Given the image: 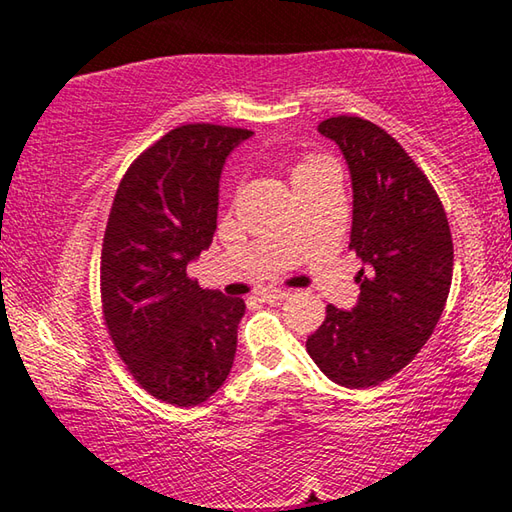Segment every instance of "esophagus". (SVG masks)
Returning a JSON list of instances; mask_svg holds the SVG:
<instances>
[{
  "label": "esophagus",
  "instance_id": "1",
  "mask_svg": "<svg viewBox=\"0 0 512 512\" xmlns=\"http://www.w3.org/2000/svg\"><path fill=\"white\" fill-rule=\"evenodd\" d=\"M291 296V291H287V289H264V291H259V298H262L264 302H282L284 298H289Z\"/></svg>",
  "mask_w": 512,
  "mask_h": 512
}]
</instances>
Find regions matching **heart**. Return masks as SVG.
<instances>
[{"label":"heart","instance_id":"1","mask_svg":"<svg viewBox=\"0 0 512 512\" xmlns=\"http://www.w3.org/2000/svg\"><path fill=\"white\" fill-rule=\"evenodd\" d=\"M323 167H329V164L325 162V160H307V162H302V164H298V169H296V173H293V178H302V176H309V173H314V171H318V169H323Z\"/></svg>","mask_w":512,"mask_h":512}]
</instances>
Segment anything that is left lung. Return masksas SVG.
I'll return each instance as SVG.
<instances>
[{
  "label": "left lung",
  "instance_id": "8db88e82",
  "mask_svg": "<svg viewBox=\"0 0 512 512\" xmlns=\"http://www.w3.org/2000/svg\"><path fill=\"white\" fill-rule=\"evenodd\" d=\"M318 133L348 164L350 248L363 266L357 305H327L307 352L336 384L370 388L409 366L433 334L452 287V232L427 176L384 128L339 115Z\"/></svg>",
  "mask_w": 512,
  "mask_h": 512
}]
</instances>
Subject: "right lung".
Returning <instances> with one entry per match:
<instances>
[{"label": "right lung", "instance_id": "add662e5", "mask_svg": "<svg viewBox=\"0 0 512 512\" xmlns=\"http://www.w3.org/2000/svg\"><path fill=\"white\" fill-rule=\"evenodd\" d=\"M253 131L173 128L121 178L101 248L112 343L153 397L196 406L228 379L246 302L201 289L187 266L210 248L228 155Z\"/></svg>", "mask_w": 512, "mask_h": 512}]
</instances>
